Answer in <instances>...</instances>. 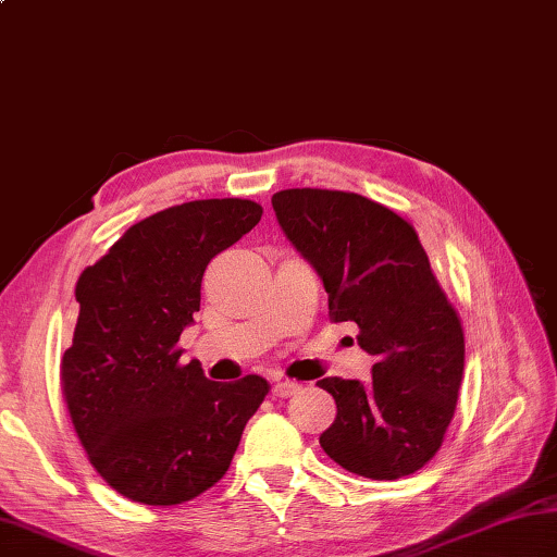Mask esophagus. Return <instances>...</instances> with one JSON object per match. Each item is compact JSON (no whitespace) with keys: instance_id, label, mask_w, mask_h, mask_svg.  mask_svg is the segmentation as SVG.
I'll list each match as a JSON object with an SVG mask.
<instances>
[{"instance_id":"obj_1","label":"esophagus","mask_w":557,"mask_h":557,"mask_svg":"<svg viewBox=\"0 0 557 557\" xmlns=\"http://www.w3.org/2000/svg\"><path fill=\"white\" fill-rule=\"evenodd\" d=\"M297 389H299V383L294 381H275V385H272V393L277 397H292Z\"/></svg>"}]
</instances>
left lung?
I'll return each instance as SVG.
<instances>
[{
    "label": "left lung",
    "mask_w": 557,
    "mask_h": 557,
    "mask_svg": "<svg viewBox=\"0 0 557 557\" xmlns=\"http://www.w3.org/2000/svg\"><path fill=\"white\" fill-rule=\"evenodd\" d=\"M272 210L327 292L330 318L357 323L371 381L323 377L337 417L321 447L342 469L395 481L429 461L453 421L465 333L407 220L359 194L287 188Z\"/></svg>",
    "instance_id": "8db88e82"
}]
</instances>
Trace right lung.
<instances>
[{
    "label": "right lung",
    "mask_w": 557,
    "mask_h": 557,
    "mask_svg": "<svg viewBox=\"0 0 557 557\" xmlns=\"http://www.w3.org/2000/svg\"><path fill=\"white\" fill-rule=\"evenodd\" d=\"M263 215L253 200H191L136 222L81 272L64 399L90 465L124 498L180 505L224 476L268 381L212 383L176 342L208 263Z\"/></svg>",
    "instance_id": "obj_1"
}]
</instances>
